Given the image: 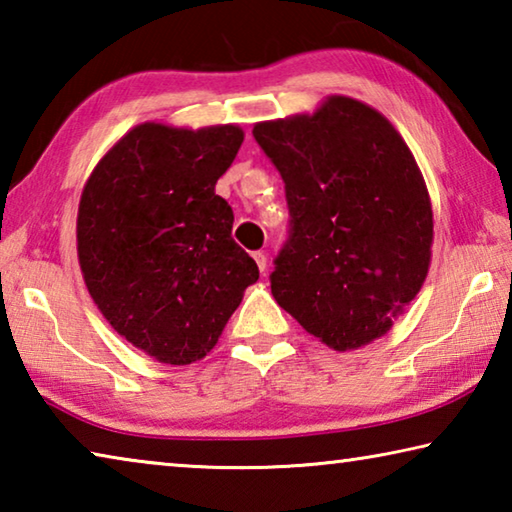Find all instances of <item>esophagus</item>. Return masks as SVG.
I'll return each instance as SVG.
<instances>
[{
	"label": "esophagus",
	"instance_id": "obj_1",
	"mask_svg": "<svg viewBox=\"0 0 512 512\" xmlns=\"http://www.w3.org/2000/svg\"><path fill=\"white\" fill-rule=\"evenodd\" d=\"M255 264L259 268V273H266V255L264 253H253Z\"/></svg>",
	"mask_w": 512,
	"mask_h": 512
}]
</instances>
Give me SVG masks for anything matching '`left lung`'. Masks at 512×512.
<instances>
[{"mask_svg": "<svg viewBox=\"0 0 512 512\" xmlns=\"http://www.w3.org/2000/svg\"><path fill=\"white\" fill-rule=\"evenodd\" d=\"M291 214L271 293L336 352L393 327L431 264L427 185L395 126L368 103L332 94L311 115L259 121Z\"/></svg>", "mask_w": 512, "mask_h": 512, "instance_id": "8db88e82", "label": "left lung"}]
</instances>
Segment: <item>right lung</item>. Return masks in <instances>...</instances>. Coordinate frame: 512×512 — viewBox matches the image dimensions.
I'll return each mask as SVG.
<instances>
[{"label":"right lung","mask_w":512,"mask_h":512,"mask_svg":"<svg viewBox=\"0 0 512 512\" xmlns=\"http://www.w3.org/2000/svg\"><path fill=\"white\" fill-rule=\"evenodd\" d=\"M244 131L144 121L103 155L83 187L79 264L119 336L160 363L203 359L257 282L232 239V207L214 192Z\"/></svg>","instance_id":"add662e5"}]
</instances>
